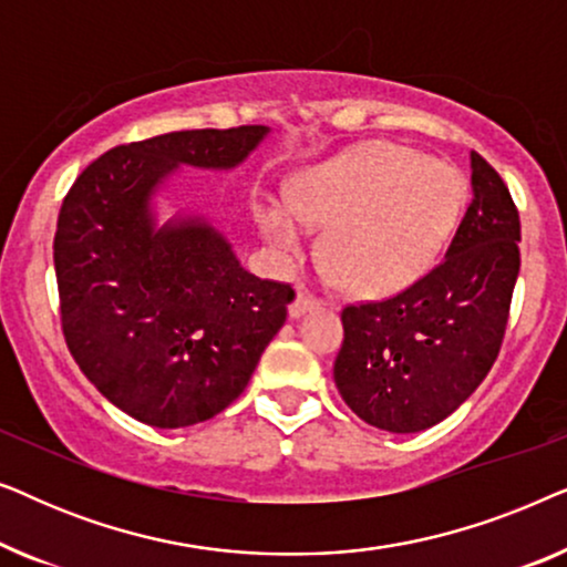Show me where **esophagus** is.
<instances>
[{
    "label": "esophagus",
    "instance_id": "34e87169",
    "mask_svg": "<svg viewBox=\"0 0 567 567\" xmlns=\"http://www.w3.org/2000/svg\"><path fill=\"white\" fill-rule=\"evenodd\" d=\"M317 307H320V299L312 297V293L305 291V289H297V293H293V299L289 305V315L301 317L305 312H309V309H317Z\"/></svg>",
    "mask_w": 567,
    "mask_h": 567
}]
</instances>
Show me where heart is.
I'll return each instance as SVG.
<instances>
[{"mask_svg":"<svg viewBox=\"0 0 567 567\" xmlns=\"http://www.w3.org/2000/svg\"><path fill=\"white\" fill-rule=\"evenodd\" d=\"M464 204L454 167L400 144L371 142L309 167L291 200L262 198L258 221L270 245L299 252L309 227L324 228V255L348 289L384 297L408 289L446 245Z\"/></svg>","mask_w":567,"mask_h":567,"instance_id":"b5f03b06","label":"heart"}]
</instances>
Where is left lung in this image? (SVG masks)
Listing matches in <instances>:
<instances>
[{"instance_id":"left-lung-1","label":"left lung","mask_w":567,"mask_h":567,"mask_svg":"<svg viewBox=\"0 0 567 567\" xmlns=\"http://www.w3.org/2000/svg\"><path fill=\"white\" fill-rule=\"evenodd\" d=\"M472 204L429 274L382 301L348 305L336 386L361 421L417 433L454 413L498 359L522 268L508 185L477 152Z\"/></svg>"}]
</instances>
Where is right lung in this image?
Segmentation results:
<instances>
[{
	"instance_id": "right-lung-1",
	"label": "right lung",
	"mask_w": 567,
	"mask_h": 567,
	"mask_svg": "<svg viewBox=\"0 0 567 567\" xmlns=\"http://www.w3.org/2000/svg\"><path fill=\"white\" fill-rule=\"evenodd\" d=\"M266 134L196 128L121 144L61 204L53 266L69 353L103 398L154 429L204 423L235 402L293 289L247 274L204 221L154 229L150 198L177 165L235 167Z\"/></svg>"
}]
</instances>
